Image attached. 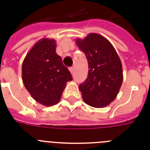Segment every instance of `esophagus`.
<instances>
[{"instance_id":"34e87169","label":"esophagus","mask_w":150,"mask_h":150,"mask_svg":"<svg viewBox=\"0 0 150 150\" xmlns=\"http://www.w3.org/2000/svg\"><path fill=\"white\" fill-rule=\"evenodd\" d=\"M69 71H70V72L71 73V74H73V72H74V68H73V67L69 68Z\"/></svg>"}]
</instances>
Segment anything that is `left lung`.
<instances>
[{
  "mask_svg": "<svg viewBox=\"0 0 150 150\" xmlns=\"http://www.w3.org/2000/svg\"><path fill=\"white\" fill-rule=\"evenodd\" d=\"M89 64L88 77L80 84L82 99L96 108L107 107L118 94L122 82V64L110 42L97 33H89L83 40H75Z\"/></svg>",
  "mask_w": 150,
  "mask_h": 150,
  "instance_id": "8db88e82",
  "label": "left lung"
}]
</instances>
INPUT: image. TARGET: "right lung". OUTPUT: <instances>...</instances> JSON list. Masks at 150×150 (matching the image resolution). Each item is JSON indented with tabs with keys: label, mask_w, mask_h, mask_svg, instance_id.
<instances>
[{
	"label": "right lung",
	"mask_w": 150,
	"mask_h": 150,
	"mask_svg": "<svg viewBox=\"0 0 150 150\" xmlns=\"http://www.w3.org/2000/svg\"><path fill=\"white\" fill-rule=\"evenodd\" d=\"M22 82L32 97L50 107L61 100L66 83L72 80L56 53V41L43 38L30 49L22 67Z\"/></svg>",
	"instance_id": "add662e5"
}]
</instances>
